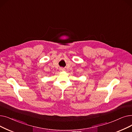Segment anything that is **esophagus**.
Here are the masks:
<instances>
[{
    "instance_id": "obj_1",
    "label": "esophagus",
    "mask_w": 132,
    "mask_h": 132,
    "mask_svg": "<svg viewBox=\"0 0 132 132\" xmlns=\"http://www.w3.org/2000/svg\"><path fill=\"white\" fill-rule=\"evenodd\" d=\"M59 70H60V71H61V72H64L65 71V70L64 68H60Z\"/></svg>"
}]
</instances>
